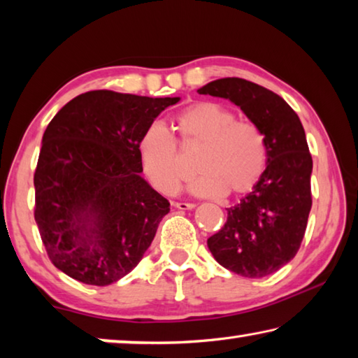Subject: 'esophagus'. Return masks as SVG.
I'll list each match as a JSON object with an SVG mask.
<instances>
[{"instance_id":"1","label":"esophagus","mask_w":358,"mask_h":358,"mask_svg":"<svg viewBox=\"0 0 358 358\" xmlns=\"http://www.w3.org/2000/svg\"><path fill=\"white\" fill-rule=\"evenodd\" d=\"M173 207L178 208V210H191V208L196 207V203H191V202H175Z\"/></svg>"}]
</instances>
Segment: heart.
I'll list each match as a JSON object with an SVG mask.
<instances>
[{
  "label": "heart",
  "instance_id": "obj_1",
  "mask_svg": "<svg viewBox=\"0 0 358 358\" xmlns=\"http://www.w3.org/2000/svg\"><path fill=\"white\" fill-rule=\"evenodd\" d=\"M177 141L164 126L151 123L137 142L142 171L157 191L172 194L183 180L178 150L201 145L194 161L199 173L189 183L196 196L238 197L251 192L262 178L268 148L256 123L237 120L230 108L216 102H194L173 117Z\"/></svg>",
  "mask_w": 358,
  "mask_h": 358
}]
</instances>
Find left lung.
<instances>
[{
    "instance_id": "left-lung-1",
    "label": "left lung",
    "mask_w": 358,
    "mask_h": 358,
    "mask_svg": "<svg viewBox=\"0 0 358 358\" xmlns=\"http://www.w3.org/2000/svg\"><path fill=\"white\" fill-rule=\"evenodd\" d=\"M232 101L266 138L268 161L257 186L232 208L207 240L216 262L245 278H264L292 260L305 237L313 205V157L305 129L281 96L238 77L197 90Z\"/></svg>"
}]
</instances>
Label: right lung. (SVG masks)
<instances>
[{"instance_id": "1", "label": "right lung", "mask_w": 358, "mask_h": 358, "mask_svg": "<svg viewBox=\"0 0 358 358\" xmlns=\"http://www.w3.org/2000/svg\"><path fill=\"white\" fill-rule=\"evenodd\" d=\"M178 101L94 90L48 123L34 172V220L63 273L107 286L141 262L171 203L141 177L137 142Z\"/></svg>"}]
</instances>
